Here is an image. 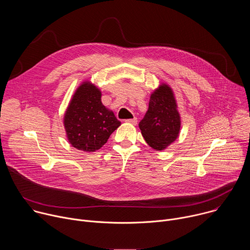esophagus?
I'll return each instance as SVG.
<instances>
[{
	"instance_id": "1",
	"label": "esophagus",
	"mask_w": 250,
	"mask_h": 250,
	"mask_svg": "<svg viewBox=\"0 0 250 250\" xmlns=\"http://www.w3.org/2000/svg\"><path fill=\"white\" fill-rule=\"evenodd\" d=\"M125 123H128V124H132V125H136L137 124V119L136 118H133V119H128V120H125Z\"/></svg>"
}]
</instances>
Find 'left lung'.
Returning <instances> with one entry per match:
<instances>
[{"label": "left lung", "instance_id": "8db88e82", "mask_svg": "<svg viewBox=\"0 0 250 250\" xmlns=\"http://www.w3.org/2000/svg\"><path fill=\"white\" fill-rule=\"evenodd\" d=\"M138 125L147 145L155 150H163L176 140L181 121L174 94L168 85H160L151 94L148 111Z\"/></svg>", "mask_w": 250, "mask_h": 250}]
</instances>
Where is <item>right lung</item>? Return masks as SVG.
Instances as JSON below:
<instances>
[{
	"mask_svg": "<svg viewBox=\"0 0 250 250\" xmlns=\"http://www.w3.org/2000/svg\"><path fill=\"white\" fill-rule=\"evenodd\" d=\"M101 91L84 82L75 92L64 116V126L71 146L93 152L100 149L121 125L114 113L102 104Z\"/></svg>",
	"mask_w": 250,
	"mask_h": 250,
	"instance_id": "add662e5",
	"label": "right lung"
}]
</instances>
